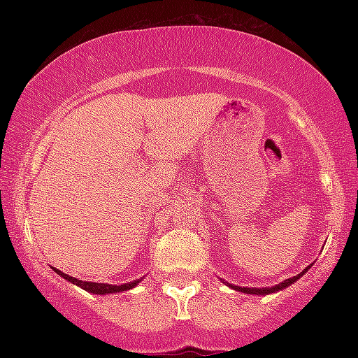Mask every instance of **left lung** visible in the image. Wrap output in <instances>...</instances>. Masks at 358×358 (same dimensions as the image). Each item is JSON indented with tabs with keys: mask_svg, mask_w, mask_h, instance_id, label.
<instances>
[{
	"mask_svg": "<svg viewBox=\"0 0 358 358\" xmlns=\"http://www.w3.org/2000/svg\"><path fill=\"white\" fill-rule=\"evenodd\" d=\"M308 269H310V268H306L305 271H303V273L296 274V276H293V278H289V279H285V281L279 282V285L273 286V287H241V286H234V285H231V282H227V286L232 287V289H236V291H241V293H245V294H257V296H262V294L276 293V291H281V289H285V287L291 286V285H293V282H296L298 279L301 278L303 274H305Z\"/></svg>",
	"mask_w": 358,
	"mask_h": 358,
	"instance_id": "obj_1",
	"label": "left lung"
}]
</instances>
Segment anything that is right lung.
Masks as SVG:
<instances>
[{
    "label": "right lung",
    "mask_w": 358,
    "mask_h": 358,
    "mask_svg": "<svg viewBox=\"0 0 358 358\" xmlns=\"http://www.w3.org/2000/svg\"><path fill=\"white\" fill-rule=\"evenodd\" d=\"M59 276H62L64 279H67L69 282H72V285L82 287V289L89 291V293H94V294H113V293H121V291H129L133 289L134 286H138V282L141 281V279H136V281H131V282H126V285H108V282H92V281H80V279L77 278H72L69 276V274L62 273L60 269H55L53 268Z\"/></svg>",
    "instance_id": "1"
}]
</instances>
